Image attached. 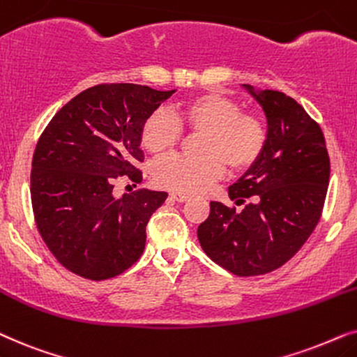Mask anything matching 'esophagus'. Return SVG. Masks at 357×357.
Masks as SVG:
<instances>
[{"instance_id":"esophagus-1","label":"esophagus","mask_w":357,"mask_h":357,"mask_svg":"<svg viewBox=\"0 0 357 357\" xmlns=\"http://www.w3.org/2000/svg\"><path fill=\"white\" fill-rule=\"evenodd\" d=\"M169 197L176 202H184V201H188V199H189L188 194H184V192H171Z\"/></svg>"}]
</instances>
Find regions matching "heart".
Masks as SVG:
<instances>
[{
    "label": "heart",
    "instance_id": "b5f03b06",
    "mask_svg": "<svg viewBox=\"0 0 357 357\" xmlns=\"http://www.w3.org/2000/svg\"><path fill=\"white\" fill-rule=\"evenodd\" d=\"M202 132L197 156L174 155L153 168L155 181L174 191L196 192L231 169L250 168L263 153L266 127L258 116L241 112L240 104L218 93H202L176 106L171 114L156 109L140 130L142 146L151 155H165L181 139L183 129Z\"/></svg>",
    "mask_w": 357,
    "mask_h": 357
}]
</instances>
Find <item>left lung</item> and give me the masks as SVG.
I'll use <instances>...</instances> for the list:
<instances>
[{
  "label": "left lung",
  "instance_id": "obj_1",
  "mask_svg": "<svg viewBox=\"0 0 357 357\" xmlns=\"http://www.w3.org/2000/svg\"><path fill=\"white\" fill-rule=\"evenodd\" d=\"M243 88L263 107L268 134L263 153L228 188L236 212L211 202L197 228L202 250L236 275H259L286 264L320 220L330 181V156L320 126L301 104L273 89Z\"/></svg>",
  "mask_w": 357,
  "mask_h": 357
}]
</instances>
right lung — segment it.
I'll return each mask as SVG.
<instances>
[{
	"mask_svg": "<svg viewBox=\"0 0 357 357\" xmlns=\"http://www.w3.org/2000/svg\"><path fill=\"white\" fill-rule=\"evenodd\" d=\"M176 89L132 83L84 89L52 117L37 142L31 171L36 223L56 261L104 281L127 271L145 248V228L166 192L139 189L116 197L114 181L140 183V130Z\"/></svg>",
	"mask_w": 357,
	"mask_h": 357,
	"instance_id": "add662e5",
	"label": "right lung"
}]
</instances>
